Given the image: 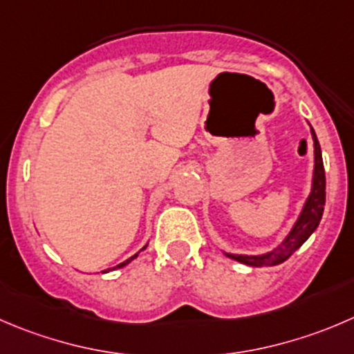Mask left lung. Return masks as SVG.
Segmentation results:
<instances>
[{"mask_svg": "<svg viewBox=\"0 0 354 354\" xmlns=\"http://www.w3.org/2000/svg\"><path fill=\"white\" fill-rule=\"evenodd\" d=\"M310 129L311 138H313V176H311L310 195L304 201L292 228L283 236L282 242L277 247H273L272 250H268V252L250 254L249 256V254H232L223 250V254L228 256L230 259L239 261V263L247 264V266H256V268H261V266H277V264L289 259L310 239L311 233L318 228L325 205V169L320 143H318L317 135H315V129L311 126Z\"/></svg>", "mask_w": 354, "mask_h": 354, "instance_id": "obj_1", "label": "left lung"}]
</instances>
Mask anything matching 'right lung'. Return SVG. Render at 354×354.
Segmentation results:
<instances>
[{
	"label": "right lung",
	"instance_id": "obj_1",
	"mask_svg": "<svg viewBox=\"0 0 354 354\" xmlns=\"http://www.w3.org/2000/svg\"><path fill=\"white\" fill-rule=\"evenodd\" d=\"M147 245H149V243H147ZM147 245H143V247H142V249H140V250H138V252H136V254H133V256H131V257H129V259H126V261H122V263H119V264H118V266H114V268H109V270H104V273H107V272H112V270H119V268H124L126 264H129V263H131V261H133V259H136V257H138V254H140V252H142V250H145V249H147Z\"/></svg>",
	"mask_w": 354,
	"mask_h": 354
}]
</instances>
